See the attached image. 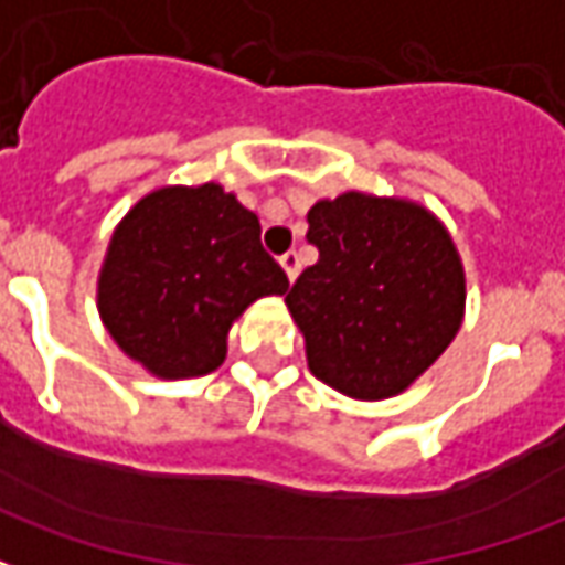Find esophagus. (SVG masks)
I'll use <instances>...</instances> for the list:
<instances>
[{
	"label": "esophagus",
	"instance_id": "1",
	"mask_svg": "<svg viewBox=\"0 0 565 565\" xmlns=\"http://www.w3.org/2000/svg\"><path fill=\"white\" fill-rule=\"evenodd\" d=\"M281 269L287 271L290 281H296V275H299V254H296V250H287V254H284Z\"/></svg>",
	"mask_w": 565,
	"mask_h": 565
}]
</instances>
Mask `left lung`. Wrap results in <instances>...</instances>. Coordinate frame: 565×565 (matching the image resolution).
<instances>
[{
	"instance_id": "obj_1",
	"label": "left lung",
	"mask_w": 565,
	"mask_h": 565,
	"mask_svg": "<svg viewBox=\"0 0 565 565\" xmlns=\"http://www.w3.org/2000/svg\"><path fill=\"white\" fill-rule=\"evenodd\" d=\"M320 259L287 294L311 375L351 399L399 396L466 318V269L420 202L348 190L308 209Z\"/></svg>"
}]
</instances>
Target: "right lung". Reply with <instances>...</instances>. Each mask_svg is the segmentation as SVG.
<instances>
[{"mask_svg":"<svg viewBox=\"0 0 565 565\" xmlns=\"http://www.w3.org/2000/svg\"><path fill=\"white\" fill-rule=\"evenodd\" d=\"M287 275L259 245V221L221 184L157 186L117 223L96 308L115 344L162 381L226 360L233 323Z\"/></svg>","mask_w":565,"mask_h":565,"instance_id":"add662e5","label":"right lung"}]
</instances>
